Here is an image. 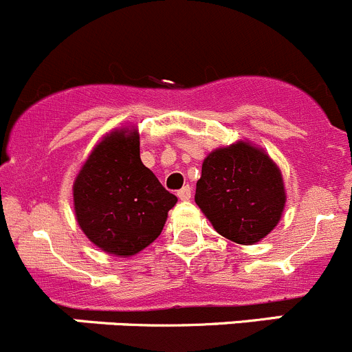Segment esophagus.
Returning a JSON list of instances; mask_svg holds the SVG:
<instances>
[{
  "label": "esophagus",
  "instance_id": "obj_1",
  "mask_svg": "<svg viewBox=\"0 0 352 352\" xmlns=\"http://www.w3.org/2000/svg\"><path fill=\"white\" fill-rule=\"evenodd\" d=\"M177 196H179V198L182 199V201L189 199V198H191V187L184 186L182 189H179V191H177Z\"/></svg>",
  "mask_w": 352,
  "mask_h": 352
}]
</instances>
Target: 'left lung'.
<instances>
[{
	"label": "left lung",
	"mask_w": 352,
	"mask_h": 352,
	"mask_svg": "<svg viewBox=\"0 0 352 352\" xmlns=\"http://www.w3.org/2000/svg\"><path fill=\"white\" fill-rule=\"evenodd\" d=\"M195 201L219 234L239 245H254L280 221L283 180L267 154L238 142L206 156Z\"/></svg>",
	"instance_id": "left-lung-1"
}]
</instances>
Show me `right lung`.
Returning a JSON list of instances; mask_svg holds the SVG:
<instances>
[{"mask_svg": "<svg viewBox=\"0 0 352 352\" xmlns=\"http://www.w3.org/2000/svg\"><path fill=\"white\" fill-rule=\"evenodd\" d=\"M139 135L114 131L102 140L74 182L80 228L107 254L133 255L163 231L177 196L140 161Z\"/></svg>", "mask_w": 352, "mask_h": 352, "instance_id": "obj_1", "label": "right lung"}]
</instances>
